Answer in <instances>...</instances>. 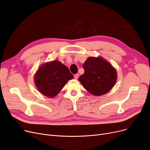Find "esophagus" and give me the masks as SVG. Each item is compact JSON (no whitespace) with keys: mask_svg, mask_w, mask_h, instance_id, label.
Returning a JSON list of instances; mask_svg holds the SVG:
<instances>
[{"mask_svg":"<svg viewBox=\"0 0 150 150\" xmlns=\"http://www.w3.org/2000/svg\"><path fill=\"white\" fill-rule=\"evenodd\" d=\"M74 79H77L78 78H79V74H76L74 75Z\"/></svg>","mask_w":150,"mask_h":150,"instance_id":"obj_1","label":"esophagus"}]
</instances>
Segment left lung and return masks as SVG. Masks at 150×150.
Returning <instances> with one entry per match:
<instances>
[{
	"label": "left lung",
	"mask_w": 150,
	"mask_h": 150,
	"mask_svg": "<svg viewBox=\"0 0 150 150\" xmlns=\"http://www.w3.org/2000/svg\"><path fill=\"white\" fill-rule=\"evenodd\" d=\"M83 68L84 73L79 80L83 87L93 95L107 93L117 81L115 69L101 57H88L83 63Z\"/></svg>",
	"instance_id": "8db88e82"
}]
</instances>
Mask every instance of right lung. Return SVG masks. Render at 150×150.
Listing matches in <instances>:
<instances>
[{"label":"right lung","mask_w":150,"mask_h":150,"mask_svg":"<svg viewBox=\"0 0 150 150\" xmlns=\"http://www.w3.org/2000/svg\"><path fill=\"white\" fill-rule=\"evenodd\" d=\"M73 75L67 67L55 60L42 65L35 75V82L45 96L53 98L57 95Z\"/></svg>","instance_id":"add662e5"}]
</instances>
